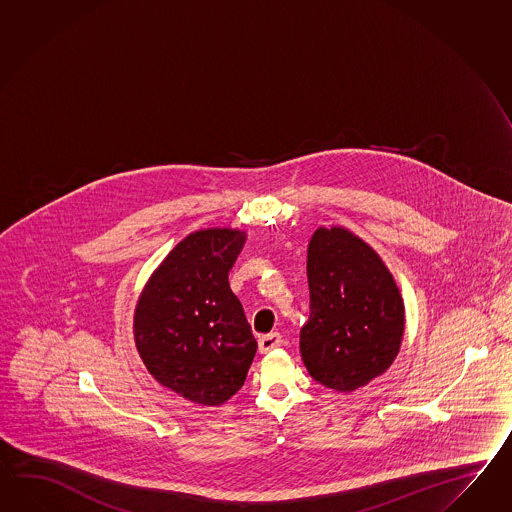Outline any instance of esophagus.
<instances>
[{
    "instance_id": "esophagus-1",
    "label": "esophagus",
    "mask_w": 512,
    "mask_h": 512,
    "mask_svg": "<svg viewBox=\"0 0 512 512\" xmlns=\"http://www.w3.org/2000/svg\"><path fill=\"white\" fill-rule=\"evenodd\" d=\"M283 344V337H281V333H268V335H262L259 338V351L261 353H268V351H272V349L279 348Z\"/></svg>"
}]
</instances>
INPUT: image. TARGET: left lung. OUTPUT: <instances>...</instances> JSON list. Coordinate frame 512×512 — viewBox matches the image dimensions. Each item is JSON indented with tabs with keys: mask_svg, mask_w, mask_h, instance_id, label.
Masks as SVG:
<instances>
[{
	"mask_svg": "<svg viewBox=\"0 0 512 512\" xmlns=\"http://www.w3.org/2000/svg\"><path fill=\"white\" fill-rule=\"evenodd\" d=\"M311 314L300 348L324 387L353 392L398 355L405 309L398 287L366 242L342 227H320L307 255Z\"/></svg>",
	"mask_w": 512,
	"mask_h": 512,
	"instance_id": "obj_1",
	"label": "left lung"
}]
</instances>
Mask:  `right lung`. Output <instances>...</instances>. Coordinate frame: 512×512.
Returning <instances> with one entry per match:
<instances>
[{
  "mask_svg": "<svg viewBox=\"0 0 512 512\" xmlns=\"http://www.w3.org/2000/svg\"><path fill=\"white\" fill-rule=\"evenodd\" d=\"M244 233L188 235L151 275L135 312L138 353L150 374L188 401L222 405L244 385L257 351L229 272Z\"/></svg>",
  "mask_w": 512,
  "mask_h": 512,
  "instance_id": "add662e5",
  "label": "right lung"
}]
</instances>
